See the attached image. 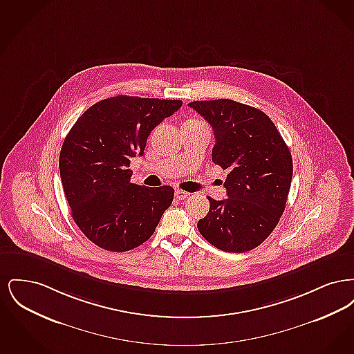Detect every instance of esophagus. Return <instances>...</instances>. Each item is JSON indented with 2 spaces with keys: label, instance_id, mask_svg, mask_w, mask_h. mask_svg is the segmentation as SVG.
<instances>
[{
  "label": "esophagus",
  "instance_id": "esophagus-1",
  "mask_svg": "<svg viewBox=\"0 0 354 354\" xmlns=\"http://www.w3.org/2000/svg\"><path fill=\"white\" fill-rule=\"evenodd\" d=\"M189 196V192H187V191H183V189H175V198L176 199H179V201H182V199H185V198H188Z\"/></svg>",
  "mask_w": 354,
  "mask_h": 354
}]
</instances>
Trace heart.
<instances>
[{
  "label": "heart",
  "instance_id": "heart-1",
  "mask_svg": "<svg viewBox=\"0 0 354 354\" xmlns=\"http://www.w3.org/2000/svg\"><path fill=\"white\" fill-rule=\"evenodd\" d=\"M189 122H199V120H189Z\"/></svg>",
  "mask_w": 354,
  "mask_h": 354
}]
</instances>
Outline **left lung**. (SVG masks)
Returning <instances> with one entry per match:
<instances>
[{"instance_id": "1", "label": "left lung", "mask_w": 354, "mask_h": 354, "mask_svg": "<svg viewBox=\"0 0 354 354\" xmlns=\"http://www.w3.org/2000/svg\"><path fill=\"white\" fill-rule=\"evenodd\" d=\"M215 135L212 162L228 171L227 199L209 196V211L198 221L203 237L224 252L260 245L286 209L293 163L283 136L270 117L232 100L188 103Z\"/></svg>"}]
</instances>
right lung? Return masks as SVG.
Listing matches in <instances>:
<instances>
[{"mask_svg":"<svg viewBox=\"0 0 354 354\" xmlns=\"http://www.w3.org/2000/svg\"><path fill=\"white\" fill-rule=\"evenodd\" d=\"M182 104L117 95L93 104L68 131L59 153L61 180L73 219L95 245L126 252L155 232L174 188L133 183L130 159L143 155L152 130Z\"/></svg>","mask_w":354,"mask_h":354,"instance_id":"right-lung-1","label":"right lung"}]
</instances>
